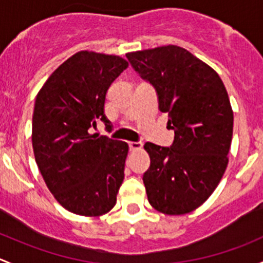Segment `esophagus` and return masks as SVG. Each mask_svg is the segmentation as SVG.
I'll use <instances>...</instances> for the list:
<instances>
[{"mask_svg":"<svg viewBox=\"0 0 263 263\" xmlns=\"http://www.w3.org/2000/svg\"><path fill=\"white\" fill-rule=\"evenodd\" d=\"M143 144L140 142H130L129 143V148H130V151H139L142 149Z\"/></svg>","mask_w":263,"mask_h":263,"instance_id":"esophagus-1","label":"esophagus"}]
</instances>
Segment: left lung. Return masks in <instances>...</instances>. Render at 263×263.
Instances as JSON below:
<instances>
[{"instance_id": "8db88e82", "label": "left lung", "mask_w": 263, "mask_h": 263, "mask_svg": "<svg viewBox=\"0 0 263 263\" xmlns=\"http://www.w3.org/2000/svg\"><path fill=\"white\" fill-rule=\"evenodd\" d=\"M157 91L159 110L175 132L171 147L145 143L151 166L143 176L148 201L167 215L191 213L220 182L233 137V110L223 81L177 45L126 53Z\"/></svg>"}]
</instances>
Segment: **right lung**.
Listing matches in <instances>:
<instances>
[{
  "mask_svg": "<svg viewBox=\"0 0 263 263\" xmlns=\"http://www.w3.org/2000/svg\"><path fill=\"white\" fill-rule=\"evenodd\" d=\"M129 66L119 55L81 50L49 76L35 100L32 149L57 201L68 212L100 216L116 204L129 145L88 129L104 114L110 85Z\"/></svg>",
  "mask_w": 263,
  "mask_h": 263,
  "instance_id": "1",
  "label": "right lung"
}]
</instances>
